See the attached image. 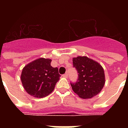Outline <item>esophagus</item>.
Masks as SVG:
<instances>
[{
    "instance_id": "34e87169",
    "label": "esophagus",
    "mask_w": 128,
    "mask_h": 128,
    "mask_svg": "<svg viewBox=\"0 0 128 128\" xmlns=\"http://www.w3.org/2000/svg\"><path fill=\"white\" fill-rule=\"evenodd\" d=\"M62 77H64V78H67L68 77V74H64L62 75Z\"/></svg>"
}]
</instances>
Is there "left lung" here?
Listing matches in <instances>:
<instances>
[{
	"label": "left lung",
	"mask_w": 128,
	"mask_h": 128,
	"mask_svg": "<svg viewBox=\"0 0 128 128\" xmlns=\"http://www.w3.org/2000/svg\"><path fill=\"white\" fill-rule=\"evenodd\" d=\"M72 61L73 67L78 73L77 81L70 83L73 91L83 99L99 94L105 84L104 71L101 65L86 56H78Z\"/></svg>",
	"instance_id": "1"
}]
</instances>
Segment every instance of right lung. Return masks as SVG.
<instances>
[{
  "label": "right lung",
  "mask_w": 128,
  "mask_h": 128,
  "mask_svg": "<svg viewBox=\"0 0 128 128\" xmlns=\"http://www.w3.org/2000/svg\"><path fill=\"white\" fill-rule=\"evenodd\" d=\"M51 60L39 58L29 63L23 68L21 81L24 88L30 95L43 98L49 95L54 89L61 76L58 68H53Z\"/></svg>",
  "instance_id": "right-lung-1"
}]
</instances>
